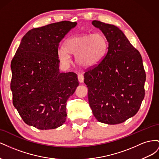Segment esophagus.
Returning <instances> with one entry per match:
<instances>
[{
    "label": "esophagus",
    "mask_w": 159,
    "mask_h": 159,
    "mask_svg": "<svg viewBox=\"0 0 159 159\" xmlns=\"http://www.w3.org/2000/svg\"><path fill=\"white\" fill-rule=\"evenodd\" d=\"M78 80L80 83H82L84 81V75L82 74H79L78 75Z\"/></svg>",
    "instance_id": "esophagus-1"
}]
</instances>
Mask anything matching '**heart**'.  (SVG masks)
<instances>
[{"label":"heart","mask_w":159,"mask_h":159,"mask_svg":"<svg viewBox=\"0 0 159 159\" xmlns=\"http://www.w3.org/2000/svg\"><path fill=\"white\" fill-rule=\"evenodd\" d=\"M108 41L102 33L81 34L67 39L65 46L57 51V56L63 64L71 62L70 54L75 56V61L80 66L91 68L99 64L106 54Z\"/></svg>","instance_id":"b5f03b06"}]
</instances>
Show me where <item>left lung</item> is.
<instances>
[{
	"instance_id": "obj_1",
	"label": "left lung",
	"mask_w": 159,
	"mask_h": 159,
	"mask_svg": "<svg viewBox=\"0 0 159 159\" xmlns=\"http://www.w3.org/2000/svg\"><path fill=\"white\" fill-rule=\"evenodd\" d=\"M92 25L103 33L109 46L102 61L84 74L89 106L98 121L121 123L138 112L145 97L142 57L116 26L98 20Z\"/></svg>"
}]
</instances>
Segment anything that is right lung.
<instances>
[{
    "label": "right lung",
    "instance_id": "obj_1",
    "mask_svg": "<svg viewBox=\"0 0 159 159\" xmlns=\"http://www.w3.org/2000/svg\"><path fill=\"white\" fill-rule=\"evenodd\" d=\"M77 22L61 21L33 28L24 36L11 61L12 103L27 125L59 127L66 119V102L79 85L74 72L61 73L60 41Z\"/></svg>",
    "mask_w": 159,
    "mask_h": 159
}]
</instances>
